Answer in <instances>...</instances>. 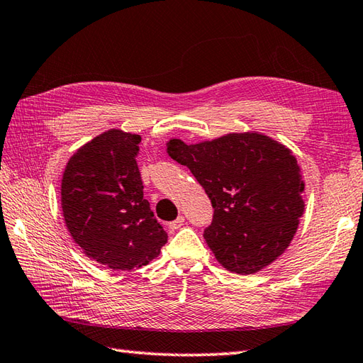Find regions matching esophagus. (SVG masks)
Masks as SVG:
<instances>
[{"label":"esophagus","instance_id":"34e87169","mask_svg":"<svg viewBox=\"0 0 363 363\" xmlns=\"http://www.w3.org/2000/svg\"><path fill=\"white\" fill-rule=\"evenodd\" d=\"M183 223H184V217L179 216L175 220L169 222V228H171V230H179V228L183 227Z\"/></svg>","mask_w":363,"mask_h":363}]
</instances>
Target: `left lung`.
Instances as JSON below:
<instances>
[{"label": "left lung", "mask_w": 363, "mask_h": 363, "mask_svg": "<svg viewBox=\"0 0 363 363\" xmlns=\"http://www.w3.org/2000/svg\"><path fill=\"white\" fill-rule=\"evenodd\" d=\"M167 154L189 167L214 208L203 238L225 269L252 275L286 252L304 213V182L291 149L257 132L228 133Z\"/></svg>", "instance_id": "1"}]
</instances>
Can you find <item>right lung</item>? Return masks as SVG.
Segmentation results:
<instances>
[{
    "label": "right lung",
    "instance_id": "add662e5",
    "mask_svg": "<svg viewBox=\"0 0 363 363\" xmlns=\"http://www.w3.org/2000/svg\"><path fill=\"white\" fill-rule=\"evenodd\" d=\"M141 136L110 128L67 163L62 211L84 253L111 270H133L160 255L167 235L143 194L136 155Z\"/></svg>",
    "mask_w": 363,
    "mask_h": 363
}]
</instances>
